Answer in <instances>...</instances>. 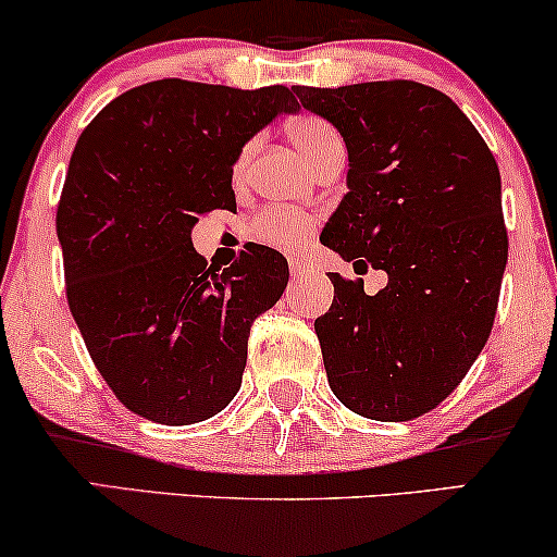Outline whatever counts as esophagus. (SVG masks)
<instances>
[{
  "mask_svg": "<svg viewBox=\"0 0 557 557\" xmlns=\"http://www.w3.org/2000/svg\"><path fill=\"white\" fill-rule=\"evenodd\" d=\"M288 271H292L294 278H301L309 271V263L301 261V258H292V261H288Z\"/></svg>",
  "mask_w": 557,
  "mask_h": 557,
  "instance_id": "34e87169",
  "label": "esophagus"
}]
</instances>
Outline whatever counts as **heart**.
Wrapping results in <instances>:
<instances>
[{
  "instance_id": "1",
  "label": "heart",
  "mask_w": 557,
  "mask_h": 557,
  "mask_svg": "<svg viewBox=\"0 0 557 557\" xmlns=\"http://www.w3.org/2000/svg\"><path fill=\"white\" fill-rule=\"evenodd\" d=\"M292 140L309 163H317L332 146L343 143L341 135H337V129L322 117L294 120ZM252 153H256V140L245 143L240 156H237V161L233 165L235 178H243L245 173H248ZM314 225H317L314 214L296 212V209H284V207H265L258 214H252L245 235H248L252 243L265 245V248L296 250L309 240V235L314 233Z\"/></svg>"
}]
</instances>
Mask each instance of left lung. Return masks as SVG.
<instances>
[{
	"label": "left lung",
	"instance_id": "left-lung-1",
	"mask_svg": "<svg viewBox=\"0 0 557 557\" xmlns=\"http://www.w3.org/2000/svg\"><path fill=\"white\" fill-rule=\"evenodd\" d=\"M296 97L337 127L350 158L322 245L356 273H388L373 296L330 273L335 299L314 320L330 388L368 420H414L458 388L494 327L509 252L499 165L432 86H296Z\"/></svg>",
	"mask_w": 557,
	"mask_h": 557
}]
</instances>
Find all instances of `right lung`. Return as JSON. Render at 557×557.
I'll return each mask as SVG.
<instances>
[{
  "instance_id": "right-lung-1",
  "label": "right lung",
  "mask_w": 557,
  "mask_h": 557,
  "mask_svg": "<svg viewBox=\"0 0 557 557\" xmlns=\"http://www.w3.org/2000/svg\"><path fill=\"white\" fill-rule=\"evenodd\" d=\"M299 102L161 78L112 99L78 137L55 212L66 299L107 386L150 422H205L240 392L250 324L284 294L288 263L248 243L225 271L191 227L235 212L245 143Z\"/></svg>"
}]
</instances>
